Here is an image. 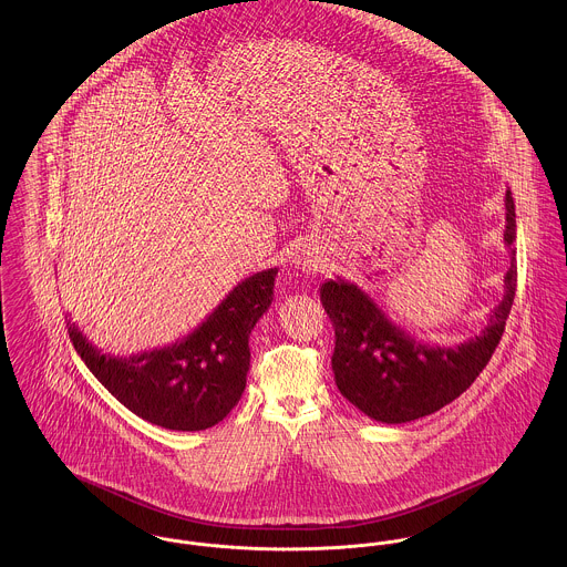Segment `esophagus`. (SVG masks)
Here are the masks:
<instances>
[{
    "label": "esophagus",
    "mask_w": 567,
    "mask_h": 567,
    "mask_svg": "<svg viewBox=\"0 0 567 567\" xmlns=\"http://www.w3.org/2000/svg\"><path fill=\"white\" fill-rule=\"evenodd\" d=\"M298 267L300 269H310V267H315V262L310 261V259H298Z\"/></svg>",
    "instance_id": "1"
}]
</instances>
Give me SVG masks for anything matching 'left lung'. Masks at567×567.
I'll use <instances>...</instances> for the list:
<instances>
[{"instance_id":"8db88e82","label":"left lung","mask_w":567,"mask_h":567,"mask_svg":"<svg viewBox=\"0 0 567 567\" xmlns=\"http://www.w3.org/2000/svg\"><path fill=\"white\" fill-rule=\"evenodd\" d=\"M509 269L503 300L480 334L455 346L423 343L396 326L358 285L343 278L321 285V305L334 326L332 371L341 394L369 419L399 425L437 412L466 391L498 346L516 296V207L505 192Z\"/></svg>"}]
</instances>
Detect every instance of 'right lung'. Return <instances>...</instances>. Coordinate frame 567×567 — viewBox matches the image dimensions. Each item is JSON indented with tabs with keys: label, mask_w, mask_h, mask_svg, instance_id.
Segmentation results:
<instances>
[{
	"label": "right lung",
	"mask_w": 567,
	"mask_h": 567,
	"mask_svg": "<svg viewBox=\"0 0 567 567\" xmlns=\"http://www.w3.org/2000/svg\"><path fill=\"white\" fill-rule=\"evenodd\" d=\"M278 267L241 280L187 337L130 358L103 353L66 321L73 348L92 375L140 419L200 432L219 423L241 399L250 369L248 339L274 300Z\"/></svg>",
	"instance_id": "add662e5"
}]
</instances>
